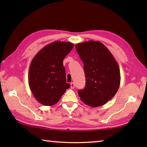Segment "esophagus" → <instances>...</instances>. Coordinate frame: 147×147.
Wrapping results in <instances>:
<instances>
[{"label": "esophagus", "instance_id": "1", "mask_svg": "<svg viewBox=\"0 0 147 147\" xmlns=\"http://www.w3.org/2000/svg\"><path fill=\"white\" fill-rule=\"evenodd\" d=\"M70 85H71V89H74V87H75V85H74V83L73 82L71 83L70 84Z\"/></svg>", "mask_w": 147, "mask_h": 147}]
</instances>
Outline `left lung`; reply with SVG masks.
I'll return each instance as SVG.
<instances>
[{
	"label": "left lung",
	"mask_w": 147,
	"mask_h": 147,
	"mask_svg": "<svg viewBox=\"0 0 147 147\" xmlns=\"http://www.w3.org/2000/svg\"><path fill=\"white\" fill-rule=\"evenodd\" d=\"M84 64L85 88L78 90L82 101L95 107L105 104L114 97L120 85V69L109 49L100 42H84L76 45Z\"/></svg>",
	"instance_id": "obj_1"
}]
</instances>
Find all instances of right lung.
Segmentation results:
<instances>
[{"instance_id": "obj_1", "label": "right lung", "mask_w": 147, "mask_h": 147, "mask_svg": "<svg viewBox=\"0 0 147 147\" xmlns=\"http://www.w3.org/2000/svg\"><path fill=\"white\" fill-rule=\"evenodd\" d=\"M74 44L55 41L35 55L28 72V83L34 97L46 106L58 102L70 85L66 83L63 60Z\"/></svg>"}]
</instances>
